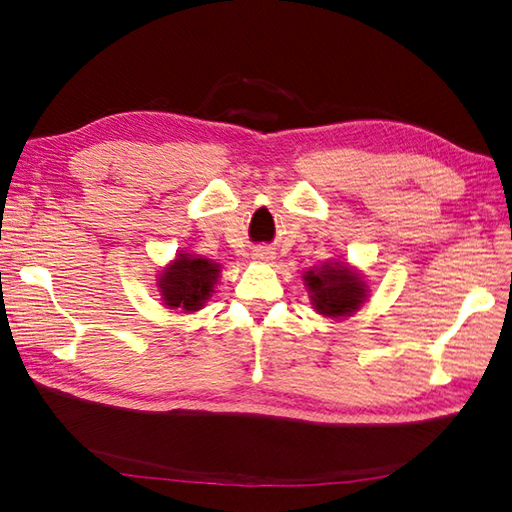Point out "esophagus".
<instances>
[{
    "instance_id": "34e87169",
    "label": "esophagus",
    "mask_w": 512,
    "mask_h": 512,
    "mask_svg": "<svg viewBox=\"0 0 512 512\" xmlns=\"http://www.w3.org/2000/svg\"><path fill=\"white\" fill-rule=\"evenodd\" d=\"M253 259H255V262H259V264H270L275 259V253L270 248H266V246H259V248L253 250Z\"/></svg>"
}]
</instances>
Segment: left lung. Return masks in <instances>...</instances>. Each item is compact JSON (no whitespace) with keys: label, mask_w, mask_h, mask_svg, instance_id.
<instances>
[{"label":"left lung","mask_w":512,"mask_h":512,"mask_svg":"<svg viewBox=\"0 0 512 512\" xmlns=\"http://www.w3.org/2000/svg\"><path fill=\"white\" fill-rule=\"evenodd\" d=\"M303 286L308 290L314 312L332 321L352 317L369 297V286L361 270L336 259L306 270Z\"/></svg>","instance_id":"obj_1"}]
</instances>
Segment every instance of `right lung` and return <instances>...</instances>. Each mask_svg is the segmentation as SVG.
I'll return each instance as SVG.
<instances>
[{"label":"right lung","mask_w":512,"mask_h":512,"mask_svg":"<svg viewBox=\"0 0 512 512\" xmlns=\"http://www.w3.org/2000/svg\"><path fill=\"white\" fill-rule=\"evenodd\" d=\"M220 273L222 266L213 259L180 250L167 266H162L156 277L162 306L169 312H200L213 297Z\"/></svg>","instance_id":"1"}]
</instances>
